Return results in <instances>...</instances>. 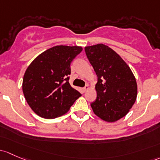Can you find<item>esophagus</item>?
I'll return each instance as SVG.
<instances>
[{
    "label": "esophagus",
    "instance_id": "esophagus-1",
    "mask_svg": "<svg viewBox=\"0 0 160 160\" xmlns=\"http://www.w3.org/2000/svg\"><path fill=\"white\" fill-rule=\"evenodd\" d=\"M88 89H89V86L88 85H86L85 87L83 88V92H86L87 90H88Z\"/></svg>",
    "mask_w": 160,
    "mask_h": 160
}]
</instances>
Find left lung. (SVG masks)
I'll use <instances>...</instances> for the list:
<instances>
[{
  "mask_svg": "<svg viewBox=\"0 0 160 160\" xmlns=\"http://www.w3.org/2000/svg\"><path fill=\"white\" fill-rule=\"evenodd\" d=\"M86 55L97 76V97L90 103L93 112L107 122L125 117L137 96L135 77L128 65L106 45L86 47Z\"/></svg>",
  "mask_w": 160,
  "mask_h": 160,
  "instance_id": "8db88e82",
  "label": "left lung"
}]
</instances>
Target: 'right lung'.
I'll use <instances>...</instances> for the list:
<instances>
[{"label":"right lung","mask_w":160,"mask_h":160,"mask_svg":"<svg viewBox=\"0 0 160 160\" xmlns=\"http://www.w3.org/2000/svg\"><path fill=\"white\" fill-rule=\"evenodd\" d=\"M81 47L55 46L43 52L28 67L23 79V93L33 112L54 119L70 110L81 94L69 83L70 63Z\"/></svg>","instance_id":"right-lung-1"}]
</instances>
